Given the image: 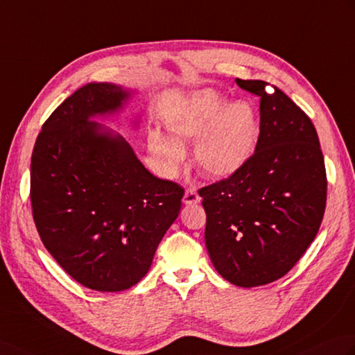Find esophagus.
I'll list each match as a JSON object with an SVG mask.
<instances>
[{
  "instance_id": "esophagus-1",
  "label": "esophagus",
  "mask_w": 355,
  "mask_h": 355,
  "mask_svg": "<svg viewBox=\"0 0 355 355\" xmlns=\"http://www.w3.org/2000/svg\"><path fill=\"white\" fill-rule=\"evenodd\" d=\"M201 201V196L198 195V192L195 191V189H187V191L184 192V196H183V202L184 204H196Z\"/></svg>"
}]
</instances>
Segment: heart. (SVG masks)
<instances>
[{
	"label": "heart",
	"mask_w": 355,
	"mask_h": 355,
	"mask_svg": "<svg viewBox=\"0 0 355 355\" xmlns=\"http://www.w3.org/2000/svg\"><path fill=\"white\" fill-rule=\"evenodd\" d=\"M166 127L172 139L153 133L150 153L160 169L175 175L186 159L183 145L195 144L198 169L211 177H228L251 159L259 139V121L254 109L243 101L228 104L213 89L193 94L168 114Z\"/></svg>",
	"instance_id": "heart-1"
}]
</instances>
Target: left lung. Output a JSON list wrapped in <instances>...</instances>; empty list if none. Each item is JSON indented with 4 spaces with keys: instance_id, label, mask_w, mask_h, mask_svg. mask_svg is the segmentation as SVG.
Wrapping results in <instances>:
<instances>
[{
    "instance_id": "1",
    "label": "left lung",
    "mask_w": 355,
    "mask_h": 355,
    "mask_svg": "<svg viewBox=\"0 0 355 355\" xmlns=\"http://www.w3.org/2000/svg\"><path fill=\"white\" fill-rule=\"evenodd\" d=\"M260 98V135L236 174L198 191L213 266L239 287L284 277L315 241L327 205V172L311 119L283 90L236 78Z\"/></svg>"
}]
</instances>
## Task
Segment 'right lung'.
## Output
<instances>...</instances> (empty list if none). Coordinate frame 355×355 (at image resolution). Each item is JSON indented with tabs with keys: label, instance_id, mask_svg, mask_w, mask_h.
Returning <instances> with one entry per match:
<instances>
[{
	"label": "right lung",
	"instance_id": "1",
	"mask_svg": "<svg viewBox=\"0 0 355 355\" xmlns=\"http://www.w3.org/2000/svg\"><path fill=\"white\" fill-rule=\"evenodd\" d=\"M127 98L114 85L78 89L45 121L31 154L40 241L66 274L98 292L130 289L146 275L184 195L148 172L125 139L100 133L90 121Z\"/></svg>",
	"mask_w": 355,
	"mask_h": 355
}]
</instances>
